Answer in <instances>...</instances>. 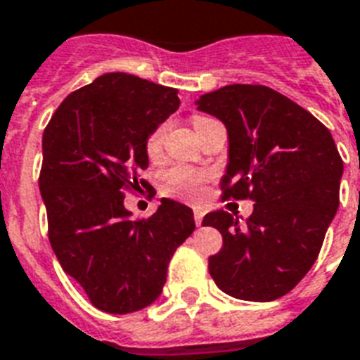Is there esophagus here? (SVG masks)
<instances>
[{
  "instance_id": "1",
  "label": "esophagus",
  "mask_w": 360,
  "mask_h": 360,
  "mask_svg": "<svg viewBox=\"0 0 360 360\" xmlns=\"http://www.w3.org/2000/svg\"><path fill=\"white\" fill-rule=\"evenodd\" d=\"M194 222H196V226H202L203 213H202V211H200V209H196V211H194Z\"/></svg>"
}]
</instances>
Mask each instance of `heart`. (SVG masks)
<instances>
[{"mask_svg": "<svg viewBox=\"0 0 360 360\" xmlns=\"http://www.w3.org/2000/svg\"><path fill=\"white\" fill-rule=\"evenodd\" d=\"M205 121H209V117H205V115H194L192 124H194V129L200 130ZM164 134H166V123H160L146 136L143 147H146V153L151 158L157 157L160 149H162ZM205 181H207V174L202 172V169L191 168V166H172V168L164 169L160 174L158 188H160L164 196L196 203L203 198Z\"/></svg>", "mask_w": 360, "mask_h": 360, "instance_id": "heart-1", "label": "heart"}]
</instances>
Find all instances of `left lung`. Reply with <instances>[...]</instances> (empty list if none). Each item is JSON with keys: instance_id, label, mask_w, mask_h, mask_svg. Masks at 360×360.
<instances>
[{"instance_id": "1", "label": "left lung", "mask_w": 360, "mask_h": 360, "mask_svg": "<svg viewBox=\"0 0 360 360\" xmlns=\"http://www.w3.org/2000/svg\"><path fill=\"white\" fill-rule=\"evenodd\" d=\"M198 104L228 129L222 200L254 202L245 226L226 211L205 214L202 224L222 233L209 274L240 301L280 299L318 259L335 219L340 153L321 121L267 86L231 84L202 95Z\"/></svg>"}]
</instances>
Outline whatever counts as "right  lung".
I'll use <instances>...</instances> for the list:
<instances>
[{
    "mask_svg": "<svg viewBox=\"0 0 360 360\" xmlns=\"http://www.w3.org/2000/svg\"><path fill=\"white\" fill-rule=\"evenodd\" d=\"M177 89L127 72L98 76L59 104L42 134L39 188L48 239L95 308L130 314L157 301L168 263L196 224L192 209L162 198L130 219L124 194L151 191L146 136L179 108Z\"/></svg>",
    "mask_w": 360,
    "mask_h": 360,
    "instance_id": "obj_1",
    "label": "right lung"
}]
</instances>
